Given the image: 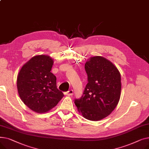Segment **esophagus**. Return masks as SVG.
Listing matches in <instances>:
<instances>
[{
	"label": "esophagus",
	"instance_id": "34e87169",
	"mask_svg": "<svg viewBox=\"0 0 149 149\" xmlns=\"http://www.w3.org/2000/svg\"><path fill=\"white\" fill-rule=\"evenodd\" d=\"M65 95H73V91L72 89H70V90L68 91V92H65Z\"/></svg>",
	"mask_w": 149,
	"mask_h": 149
}]
</instances>
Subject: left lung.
<instances>
[{"label":"left lung","mask_w":149,"mask_h":149,"mask_svg":"<svg viewBox=\"0 0 149 149\" xmlns=\"http://www.w3.org/2000/svg\"><path fill=\"white\" fill-rule=\"evenodd\" d=\"M88 84L74 103L87 120L98 121L114 110L121 95V75L113 64L100 56L90 58L85 64Z\"/></svg>","instance_id":"obj_1"}]
</instances>
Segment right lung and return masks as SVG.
<instances>
[{
    "instance_id": "obj_1",
    "label": "right lung",
    "mask_w": 149,
    "mask_h": 149,
    "mask_svg": "<svg viewBox=\"0 0 149 149\" xmlns=\"http://www.w3.org/2000/svg\"><path fill=\"white\" fill-rule=\"evenodd\" d=\"M53 60L40 55L31 58L19 73V95L25 105L37 113H45L56 106L64 95L56 84V77L51 72Z\"/></svg>"
}]
</instances>
